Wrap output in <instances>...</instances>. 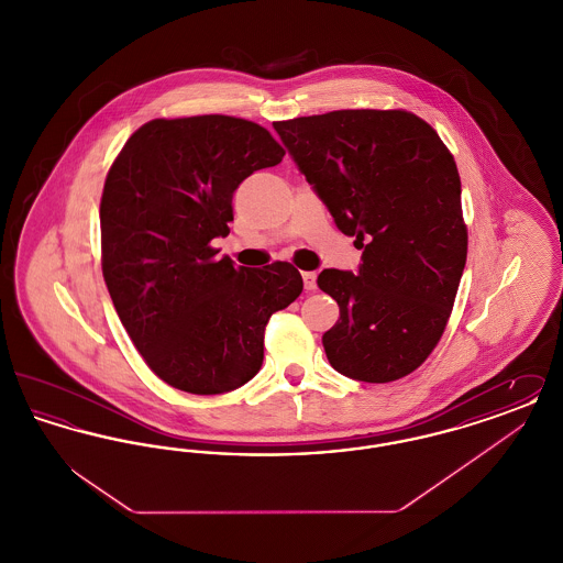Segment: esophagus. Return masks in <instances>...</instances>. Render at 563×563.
Segmentation results:
<instances>
[{
	"mask_svg": "<svg viewBox=\"0 0 563 563\" xmlns=\"http://www.w3.org/2000/svg\"><path fill=\"white\" fill-rule=\"evenodd\" d=\"M301 278H303V287H306L308 291H314V289H317V272H303Z\"/></svg>",
	"mask_w": 563,
	"mask_h": 563,
	"instance_id": "34e87169",
	"label": "esophagus"
}]
</instances>
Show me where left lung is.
<instances>
[{
	"label": "left lung",
	"mask_w": 563,
	"mask_h": 563,
	"mask_svg": "<svg viewBox=\"0 0 563 563\" xmlns=\"http://www.w3.org/2000/svg\"><path fill=\"white\" fill-rule=\"evenodd\" d=\"M335 225L363 249L358 272L322 269L340 306L322 335L346 377L386 384L439 344L466 264L454 156L422 118L401 109H342L274 122Z\"/></svg>",
	"instance_id": "8db88e82"
}]
</instances>
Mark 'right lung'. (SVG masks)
I'll return each instance as SVG.
<instances>
[{"instance_id": "1", "label": "right lung", "mask_w": 563, "mask_h": 563, "mask_svg": "<svg viewBox=\"0 0 563 563\" xmlns=\"http://www.w3.org/2000/svg\"><path fill=\"white\" fill-rule=\"evenodd\" d=\"M285 150L232 115L152 120L111 164L101 198L103 276L150 369L191 395L246 384L264 363L269 317L303 280L287 262L244 268L213 239L230 234L232 198Z\"/></svg>"}]
</instances>
